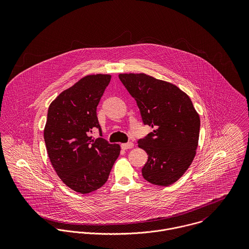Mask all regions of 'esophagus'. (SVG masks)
I'll list each match as a JSON object with an SVG mask.
<instances>
[{
    "label": "esophagus",
    "mask_w": 249,
    "mask_h": 249,
    "mask_svg": "<svg viewBox=\"0 0 249 249\" xmlns=\"http://www.w3.org/2000/svg\"><path fill=\"white\" fill-rule=\"evenodd\" d=\"M121 146L123 149H128V148H132L134 146V143L131 142H124V143H122Z\"/></svg>",
    "instance_id": "1"
}]
</instances>
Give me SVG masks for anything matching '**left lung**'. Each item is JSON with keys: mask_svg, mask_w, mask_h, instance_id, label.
I'll use <instances>...</instances> for the list:
<instances>
[{"mask_svg": "<svg viewBox=\"0 0 249 249\" xmlns=\"http://www.w3.org/2000/svg\"><path fill=\"white\" fill-rule=\"evenodd\" d=\"M119 77L153 128L138 146L148 155L142 178L157 186L177 182L192 164L198 144L200 119L189 96L177 85L145 73Z\"/></svg>", "mask_w": 249, "mask_h": 249, "instance_id": "obj_1", "label": "left lung"}]
</instances>
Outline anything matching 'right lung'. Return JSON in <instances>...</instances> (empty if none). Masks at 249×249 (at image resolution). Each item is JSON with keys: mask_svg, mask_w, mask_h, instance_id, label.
<instances>
[{"mask_svg": "<svg viewBox=\"0 0 249 249\" xmlns=\"http://www.w3.org/2000/svg\"><path fill=\"white\" fill-rule=\"evenodd\" d=\"M111 79L110 74H89L60 93L50 105L44 140L57 176L71 190L89 194L108 179L121 146L90 133L102 128L97 107Z\"/></svg>", "mask_w": 249, "mask_h": 249, "instance_id": "add662e5", "label": "right lung"}]
</instances>
